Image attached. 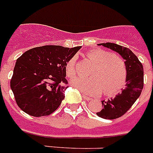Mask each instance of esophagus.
Instances as JSON below:
<instances>
[{
  "label": "esophagus",
  "mask_w": 153,
  "mask_h": 153,
  "mask_svg": "<svg viewBox=\"0 0 153 153\" xmlns=\"http://www.w3.org/2000/svg\"><path fill=\"white\" fill-rule=\"evenodd\" d=\"M83 99H85V100H91V97H88V96H87V95H85V94H83Z\"/></svg>",
  "instance_id": "34e87169"
}]
</instances>
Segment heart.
<instances>
[{"instance_id": "obj_1", "label": "heart", "mask_w": 153, "mask_h": 153, "mask_svg": "<svg viewBox=\"0 0 153 153\" xmlns=\"http://www.w3.org/2000/svg\"><path fill=\"white\" fill-rule=\"evenodd\" d=\"M84 56L94 64L91 71V77H74L70 84L87 94L95 95L103 91L106 96H114L123 89L127 79V68L119 56L111 54L101 49H93L84 54ZM68 77L76 74V58L73 57L65 66Z\"/></svg>"}]
</instances>
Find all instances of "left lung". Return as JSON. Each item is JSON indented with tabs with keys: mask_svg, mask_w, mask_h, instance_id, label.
<instances>
[{
	"mask_svg": "<svg viewBox=\"0 0 153 153\" xmlns=\"http://www.w3.org/2000/svg\"><path fill=\"white\" fill-rule=\"evenodd\" d=\"M114 51L125 59L127 68V79L125 89L114 98L102 100L103 108L97 115L105 119H115L125 114L139 97L143 88V66L134 53L128 48L115 43L97 44Z\"/></svg>",
	"mask_w": 153,
	"mask_h": 153,
	"instance_id": "1",
	"label": "left lung"
}]
</instances>
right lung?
<instances>
[{
	"label": "right lung",
	"mask_w": 153,
	"mask_h": 153,
	"mask_svg": "<svg viewBox=\"0 0 153 153\" xmlns=\"http://www.w3.org/2000/svg\"><path fill=\"white\" fill-rule=\"evenodd\" d=\"M81 46L44 45L26 51L17 59L11 88L18 106L34 117L49 115L65 97V66Z\"/></svg>",
	"instance_id": "1"
}]
</instances>
